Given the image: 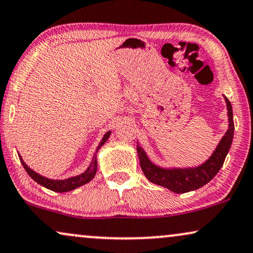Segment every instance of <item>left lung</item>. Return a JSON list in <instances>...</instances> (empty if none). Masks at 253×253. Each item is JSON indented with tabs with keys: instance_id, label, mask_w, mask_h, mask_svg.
<instances>
[{
	"instance_id": "8db88e82",
	"label": "left lung",
	"mask_w": 253,
	"mask_h": 253,
	"mask_svg": "<svg viewBox=\"0 0 253 253\" xmlns=\"http://www.w3.org/2000/svg\"><path fill=\"white\" fill-rule=\"evenodd\" d=\"M226 105H228V116H229V129L225 135L222 137L219 145L213 154L210 156L206 164L196 168L187 169H162L156 167L149 161L145 152L137 145V154H139L140 166L145 174V176L153 183L161 185L167 189L174 191L177 194L188 193V191L196 190L198 188L206 185L208 182L211 181L216 176L217 172L222 168L224 160L228 154L230 147H231L233 139V130H235V124H233L232 106L228 98H225Z\"/></svg>"
}]
</instances>
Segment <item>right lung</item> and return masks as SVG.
Segmentation results:
<instances>
[{"label": "right lung", "instance_id": "right-lung-1", "mask_svg": "<svg viewBox=\"0 0 253 253\" xmlns=\"http://www.w3.org/2000/svg\"><path fill=\"white\" fill-rule=\"evenodd\" d=\"M110 134H111V132H107L106 134H105L103 140H101V142L99 143L98 148H97V150H95L94 156H93V159H92V162H91V165H89V167L87 168V170L84 171L81 175H78V176L66 178V180H50V178L41 176V175H38L37 172H35L33 169H30L27 165L24 164V161L22 160L21 156H20V160H21L22 165H23L24 169L29 174V176L33 178L34 181H36L37 183H40L41 185H43V187L47 188V189H50L52 191H57V193L71 191L73 189H76V188L81 187V185H83V184H86L87 182H89L92 178L94 177L95 172H97V152L99 150V148H100V147L107 141Z\"/></svg>", "mask_w": 253, "mask_h": 253}]
</instances>
